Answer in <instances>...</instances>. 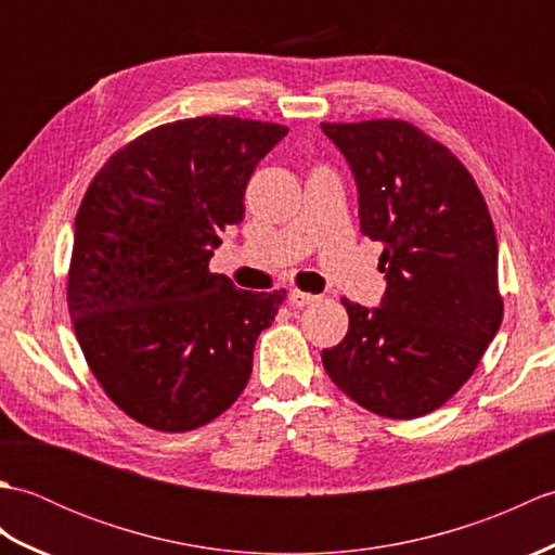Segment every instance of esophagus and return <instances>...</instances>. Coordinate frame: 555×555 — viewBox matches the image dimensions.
I'll use <instances>...</instances> for the list:
<instances>
[{"instance_id":"esophagus-1","label":"esophagus","mask_w":555,"mask_h":555,"mask_svg":"<svg viewBox=\"0 0 555 555\" xmlns=\"http://www.w3.org/2000/svg\"><path fill=\"white\" fill-rule=\"evenodd\" d=\"M320 298L317 296H312V293H302V291H298V288H293L291 293H288V302L293 305V308H305V305H312V302H317Z\"/></svg>"}]
</instances>
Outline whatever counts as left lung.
I'll use <instances>...</instances> for the list:
<instances>
[{
	"label": "left lung",
	"mask_w": 555,
	"mask_h": 555,
	"mask_svg": "<svg viewBox=\"0 0 555 555\" xmlns=\"http://www.w3.org/2000/svg\"><path fill=\"white\" fill-rule=\"evenodd\" d=\"M356 176L360 231L384 245L379 308L340 298L348 334L322 350L332 382L376 415L412 420L463 386L503 320L485 197L451 150L408 121L322 124Z\"/></svg>",
	"instance_id": "left-lung-1"
}]
</instances>
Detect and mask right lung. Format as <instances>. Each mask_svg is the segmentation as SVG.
<instances>
[{
	"mask_svg": "<svg viewBox=\"0 0 555 555\" xmlns=\"http://www.w3.org/2000/svg\"><path fill=\"white\" fill-rule=\"evenodd\" d=\"M286 133L238 116L164 124L112 155L82 197L66 288L74 332L104 393L150 429L203 427L250 379L255 340L286 291L235 288L209 259Z\"/></svg>",
	"mask_w": 555,
	"mask_h": 555,
	"instance_id": "add662e5",
	"label": "right lung"
}]
</instances>
